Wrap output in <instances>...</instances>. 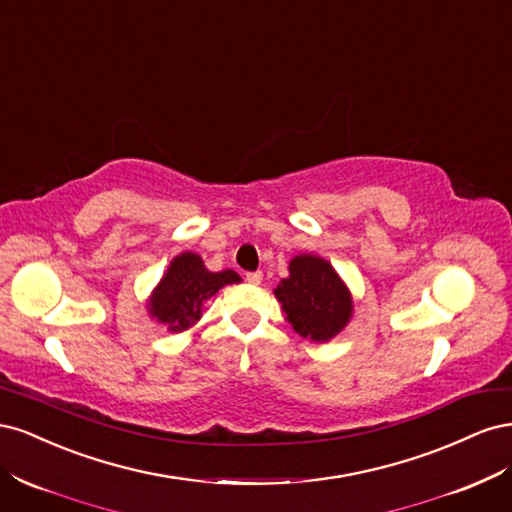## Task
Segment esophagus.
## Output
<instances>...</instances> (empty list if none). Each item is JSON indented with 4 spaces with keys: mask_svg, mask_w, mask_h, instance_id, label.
I'll list each match as a JSON object with an SVG mask.
<instances>
[{
    "mask_svg": "<svg viewBox=\"0 0 512 512\" xmlns=\"http://www.w3.org/2000/svg\"><path fill=\"white\" fill-rule=\"evenodd\" d=\"M245 280H247V284H254V286H258V284L262 282V273H260V271L247 273V275H245Z\"/></svg>",
    "mask_w": 512,
    "mask_h": 512,
    "instance_id": "obj_1",
    "label": "esophagus"
}]
</instances>
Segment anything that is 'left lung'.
I'll use <instances>...</instances> for the list:
<instances>
[{"label": "left lung", "mask_w": 512, "mask_h": 512, "mask_svg": "<svg viewBox=\"0 0 512 512\" xmlns=\"http://www.w3.org/2000/svg\"><path fill=\"white\" fill-rule=\"evenodd\" d=\"M290 275L275 288L286 320L301 337L329 342L352 318V297L331 262L314 254L290 260Z\"/></svg>", "instance_id": "1"}]
</instances>
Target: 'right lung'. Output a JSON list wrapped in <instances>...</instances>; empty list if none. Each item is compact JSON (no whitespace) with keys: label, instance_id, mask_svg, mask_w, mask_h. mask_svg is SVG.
Segmentation results:
<instances>
[{"label":"right lung","instance_id":"obj_1","mask_svg":"<svg viewBox=\"0 0 512 512\" xmlns=\"http://www.w3.org/2000/svg\"><path fill=\"white\" fill-rule=\"evenodd\" d=\"M241 277L235 271L211 273L203 258L194 252H183L170 262L168 271L149 299V314L166 324L168 331H185L203 316V305L226 284H237Z\"/></svg>","mask_w":512,"mask_h":512}]
</instances>
